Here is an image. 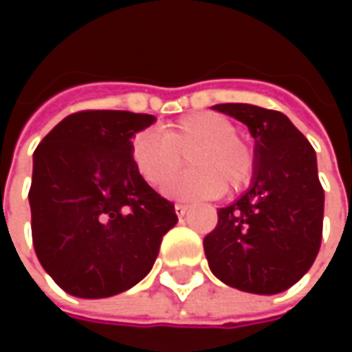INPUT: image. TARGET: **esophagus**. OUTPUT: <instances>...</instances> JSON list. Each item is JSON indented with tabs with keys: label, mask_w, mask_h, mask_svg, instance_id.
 Here are the masks:
<instances>
[{
	"label": "esophagus",
	"mask_w": 352,
	"mask_h": 352,
	"mask_svg": "<svg viewBox=\"0 0 352 352\" xmlns=\"http://www.w3.org/2000/svg\"><path fill=\"white\" fill-rule=\"evenodd\" d=\"M174 210H176V215H178V217H184V215L188 213V206H186V204H176Z\"/></svg>",
	"instance_id": "esophagus-1"
}]
</instances>
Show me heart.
I'll use <instances>...</instances> for the list:
<instances>
[{"mask_svg":"<svg viewBox=\"0 0 352 352\" xmlns=\"http://www.w3.org/2000/svg\"><path fill=\"white\" fill-rule=\"evenodd\" d=\"M192 166L170 178L162 192L178 199L215 197L227 188L249 182L254 156L249 144L236 137L233 121L217 113H190L162 129L141 131L131 141V158L141 178L160 186L182 164L187 153Z\"/></svg>","mask_w":352,"mask_h":352,"instance_id":"obj_1","label":"heart"}]
</instances>
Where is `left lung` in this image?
Here are the masks:
<instances>
[{"label":"left lung","instance_id":"left-lung-1","mask_svg":"<svg viewBox=\"0 0 352 352\" xmlns=\"http://www.w3.org/2000/svg\"><path fill=\"white\" fill-rule=\"evenodd\" d=\"M254 139L249 190L217 210L204 239L211 272L223 284L272 296L294 286L318 256L323 233V188L316 151L288 117L250 103H217Z\"/></svg>","mask_w":352,"mask_h":352}]
</instances>
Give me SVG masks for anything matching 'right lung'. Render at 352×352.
Segmentation results:
<instances>
[{"instance_id": "obj_1", "label": "right lung", "mask_w": 352, "mask_h": 352, "mask_svg": "<svg viewBox=\"0 0 352 352\" xmlns=\"http://www.w3.org/2000/svg\"><path fill=\"white\" fill-rule=\"evenodd\" d=\"M155 121L131 111H78L34 151V252L76 298H109L139 284L178 221L174 204L142 180L131 158V139Z\"/></svg>"}]
</instances>
